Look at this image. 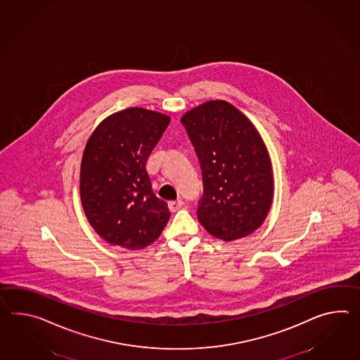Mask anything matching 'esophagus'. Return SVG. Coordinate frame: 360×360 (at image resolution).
I'll return each mask as SVG.
<instances>
[{"label":"esophagus","instance_id":"esophagus-1","mask_svg":"<svg viewBox=\"0 0 360 360\" xmlns=\"http://www.w3.org/2000/svg\"><path fill=\"white\" fill-rule=\"evenodd\" d=\"M182 205H184V201L181 199L174 200V201H169L168 202L169 209H170L172 212H176Z\"/></svg>","mask_w":360,"mask_h":360}]
</instances>
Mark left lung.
<instances>
[{
    "mask_svg": "<svg viewBox=\"0 0 360 360\" xmlns=\"http://www.w3.org/2000/svg\"><path fill=\"white\" fill-rule=\"evenodd\" d=\"M181 121L202 173L200 224L224 241L248 236L264 224L274 198L271 160L264 139L243 112L222 99L200 104Z\"/></svg>",
    "mask_w": 360,
    "mask_h": 360,
    "instance_id": "1",
    "label": "left lung"
}]
</instances>
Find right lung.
<instances>
[{
	"mask_svg": "<svg viewBox=\"0 0 360 360\" xmlns=\"http://www.w3.org/2000/svg\"><path fill=\"white\" fill-rule=\"evenodd\" d=\"M170 117L130 107L105 117L82 153L84 213L108 244L139 250L159 239L170 218L168 204L152 191L146 162Z\"/></svg>",
	"mask_w": 360,
	"mask_h": 360,
	"instance_id": "right-lung-1",
	"label": "right lung"
}]
</instances>
